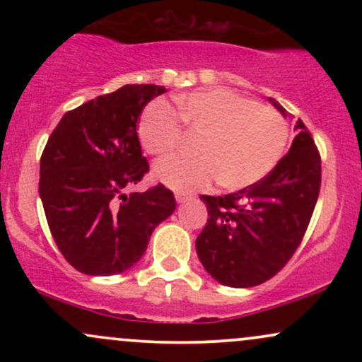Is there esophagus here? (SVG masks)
Wrapping results in <instances>:
<instances>
[{
	"instance_id": "34e87169",
	"label": "esophagus",
	"mask_w": 362,
	"mask_h": 362,
	"mask_svg": "<svg viewBox=\"0 0 362 362\" xmlns=\"http://www.w3.org/2000/svg\"><path fill=\"white\" fill-rule=\"evenodd\" d=\"M175 199H177V202H185V201H189V199H192V195L184 194V192H175Z\"/></svg>"
}]
</instances>
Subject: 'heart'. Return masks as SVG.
<instances>
[{"mask_svg": "<svg viewBox=\"0 0 362 362\" xmlns=\"http://www.w3.org/2000/svg\"><path fill=\"white\" fill-rule=\"evenodd\" d=\"M144 109L138 136L149 155L165 158L187 136L197 138L195 158H172L156 165L158 180L178 190H194L218 180L228 190L250 187L272 172L288 144V124L272 107L224 88L192 91ZM182 127L180 128V126Z\"/></svg>", "mask_w": 362, "mask_h": 362, "instance_id": "obj_1", "label": "heart"}]
</instances>
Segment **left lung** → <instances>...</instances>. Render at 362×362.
<instances>
[{
	"label": "left lung",
	"instance_id": "8db88e82",
	"mask_svg": "<svg viewBox=\"0 0 362 362\" xmlns=\"http://www.w3.org/2000/svg\"><path fill=\"white\" fill-rule=\"evenodd\" d=\"M294 131L293 146L260 182L224 197L201 195L209 218L195 250L206 271L224 286L253 288L269 281L308 230L322 185V158L301 119Z\"/></svg>",
	"mask_w": 362,
	"mask_h": 362
}]
</instances>
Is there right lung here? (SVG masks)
<instances>
[{
    "label": "right lung",
    "mask_w": 362,
    "mask_h": 362,
    "mask_svg": "<svg viewBox=\"0 0 362 362\" xmlns=\"http://www.w3.org/2000/svg\"><path fill=\"white\" fill-rule=\"evenodd\" d=\"M165 86L126 85L68 110L40 156L39 194L49 230L68 264L114 276L138 262L149 236L175 211L163 184L129 192L149 172L141 112Z\"/></svg>",
    "instance_id": "1"
}]
</instances>
